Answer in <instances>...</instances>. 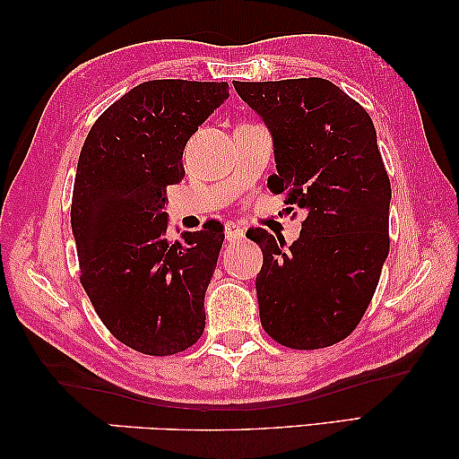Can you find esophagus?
Listing matches in <instances>:
<instances>
[{"label":"esophagus","instance_id":"34e87169","mask_svg":"<svg viewBox=\"0 0 459 459\" xmlns=\"http://www.w3.org/2000/svg\"><path fill=\"white\" fill-rule=\"evenodd\" d=\"M242 238H244V230L239 228V225L236 223L225 225V239H228V242H238V239Z\"/></svg>","mask_w":459,"mask_h":459}]
</instances>
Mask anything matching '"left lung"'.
Wrapping results in <instances>:
<instances>
[{"label": "left lung", "mask_w": 459, "mask_h": 459, "mask_svg": "<svg viewBox=\"0 0 459 459\" xmlns=\"http://www.w3.org/2000/svg\"><path fill=\"white\" fill-rule=\"evenodd\" d=\"M274 140L270 191L307 213L297 242L247 230L264 254L256 276L264 332L292 350L348 337L388 256L390 178L368 111L327 79L234 81Z\"/></svg>", "instance_id": "8db88e82"}]
</instances>
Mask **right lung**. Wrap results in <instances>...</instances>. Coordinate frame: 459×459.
Instances as JSON below:
<instances>
[{
  "label": "right lung",
  "instance_id": "1",
  "mask_svg": "<svg viewBox=\"0 0 459 459\" xmlns=\"http://www.w3.org/2000/svg\"><path fill=\"white\" fill-rule=\"evenodd\" d=\"M228 95L223 81H146L82 144L71 205L81 284L109 333L140 354H178L205 329L223 225L205 221L175 242L164 209L185 177L186 142Z\"/></svg>",
  "mask_w": 459,
  "mask_h": 459
}]
</instances>
